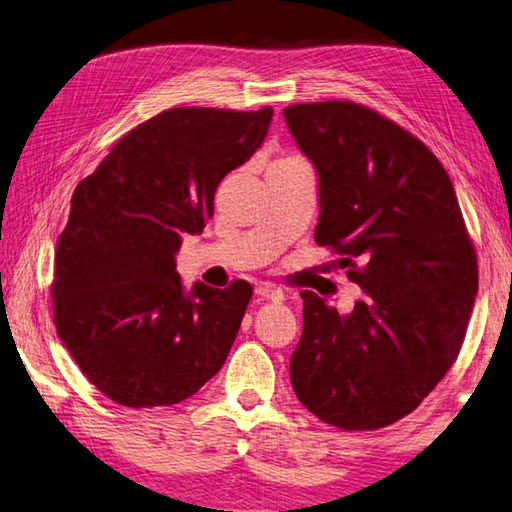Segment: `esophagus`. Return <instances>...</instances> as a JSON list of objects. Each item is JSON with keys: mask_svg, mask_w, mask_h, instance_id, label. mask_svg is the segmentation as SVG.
Wrapping results in <instances>:
<instances>
[{"mask_svg": "<svg viewBox=\"0 0 512 512\" xmlns=\"http://www.w3.org/2000/svg\"><path fill=\"white\" fill-rule=\"evenodd\" d=\"M256 294L258 296H263V298H272V301H283L285 298V292L281 287H276V285H258L256 287Z\"/></svg>", "mask_w": 512, "mask_h": 512, "instance_id": "34e87169", "label": "esophagus"}]
</instances>
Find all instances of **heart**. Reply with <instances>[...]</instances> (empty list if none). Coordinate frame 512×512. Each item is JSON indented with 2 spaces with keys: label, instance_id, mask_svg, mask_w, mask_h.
<instances>
[{
  "label": "heart",
  "instance_id": "heart-1",
  "mask_svg": "<svg viewBox=\"0 0 512 512\" xmlns=\"http://www.w3.org/2000/svg\"><path fill=\"white\" fill-rule=\"evenodd\" d=\"M283 160H289V158H283ZM276 162H278V160H276Z\"/></svg>",
  "mask_w": 512,
  "mask_h": 512
}]
</instances>
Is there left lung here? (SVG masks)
<instances>
[{"mask_svg": "<svg viewBox=\"0 0 512 512\" xmlns=\"http://www.w3.org/2000/svg\"><path fill=\"white\" fill-rule=\"evenodd\" d=\"M318 171L314 240L332 247L363 298L339 314L305 289L289 359L298 401L341 430L399 421L457 361L479 287L455 187L435 153L368 106H285Z\"/></svg>", "mask_w": 512, "mask_h": 512, "instance_id": "left-lung-1", "label": "left lung"}]
</instances>
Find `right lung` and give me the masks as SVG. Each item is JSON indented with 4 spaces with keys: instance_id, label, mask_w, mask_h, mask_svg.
<instances>
[{
    "instance_id": "add662e5",
    "label": "right lung",
    "mask_w": 512,
    "mask_h": 512,
    "mask_svg": "<svg viewBox=\"0 0 512 512\" xmlns=\"http://www.w3.org/2000/svg\"><path fill=\"white\" fill-rule=\"evenodd\" d=\"M272 115L162 111L75 187L55 249L53 321L77 368L120 406H173L223 368L254 289L196 283L187 294L176 254L214 216L220 180L254 156Z\"/></svg>"
}]
</instances>
